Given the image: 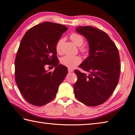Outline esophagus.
I'll use <instances>...</instances> for the list:
<instances>
[{"instance_id": "obj_1", "label": "esophagus", "mask_w": 135, "mask_h": 135, "mask_svg": "<svg viewBox=\"0 0 135 135\" xmlns=\"http://www.w3.org/2000/svg\"><path fill=\"white\" fill-rule=\"evenodd\" d=\"M73 71H74V70H73L72 69L68 68V72H69V73H71V72H73Z\"/></svg>"}]
</instances>
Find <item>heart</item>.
I'll return each instance as SVG.
<instances>
[{"instance_id":"1","label":"heart","mask_w":135,"mask_h":135,"mask_svg":"<svg viewBox=\"0 0 135 135\" xmlns=\"http://www.w3.org/2000/svg\"><path fill=\"white\" fill-rule=\"evenodd\" d=\"M70 39L76 46L80 47V51L83 54L85 55L88 51V48L85 46H82L84 43V38L81 35L77 33H72L70 35ZM64 42L63 39H60L56 45V51L57 53H60L61 47ZM60 62L63 65L69 68H74L81 62V59L79 56H63L60 59Z\"/></svg>"}]
</instances>
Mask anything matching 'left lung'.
<instances>
[{"label": "left lung", "mask_w": 135, "mask_h": 135, "mask_svg": "<svg viewBox=\"0 0 135 135\" xmlns=\"http://www.w3.org/2000/svg\"><path fill=\"white\" fill-rule=\"evenodd\" d=\"M76 31L87 39L89 56L79 68L87 75L75 70L78 77L74 85L76 99L85 105L95 107L104 103L115 90L120 75L118 48L104 31L90 26L76 27Z\"/></svg>", "instance_id": "left-lung-1"}]
</instances>
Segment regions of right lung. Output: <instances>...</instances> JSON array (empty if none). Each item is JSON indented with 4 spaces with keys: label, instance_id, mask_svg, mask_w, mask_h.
<instances>
[{
    "label": "right lung",
    "instance_id": "add662e5",
    "mask_svg": "<svg viewBox=\"0 0 135 135\" xmlns=\"http://www.w3.org/2000/svg\"><path fill=\"white\" fill-rule=\"evenodd\" d=\"M68 30L64 25L44 22L28 30L23 36L16 57L15 80L25 100L43 106L54 100L68 69L59 64L56 45ZM46 64L55 67L48 72Z\"/></svg>",
    "mask_w": 135,
    "mask_h": 135
}]
</instances>
